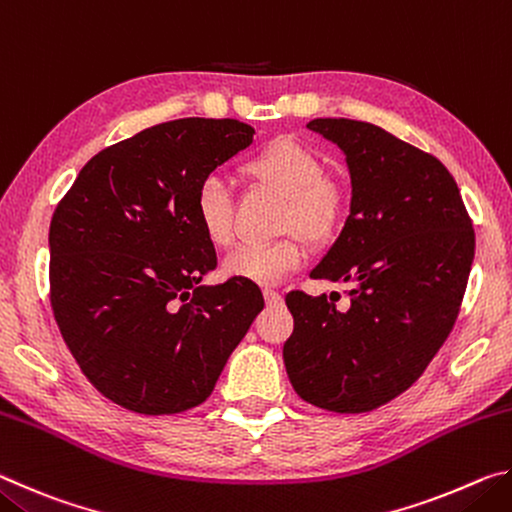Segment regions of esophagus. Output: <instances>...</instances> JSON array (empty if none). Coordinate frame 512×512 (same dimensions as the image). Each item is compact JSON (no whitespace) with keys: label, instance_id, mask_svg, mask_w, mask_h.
<instances>
[{"label":"esophagus","instance_id":"esophagus-1","mask_svg":"<svg viewBox=\"0 0 512 512\" xmlns=\"http://www.w3.org/2000/svg\"><path fill=\"white\" fill-rule=\"evenodd\" d=\"M264 298H266L268 305H282V296H280V291H275V289H271V287H266V289H264Z\"/></svg>","mask_w":512,"mask_h":512}]
</instances>
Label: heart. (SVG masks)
Segmentation results:
<instances>
[{"mask_svg":"<svg viewBox=\"0 0 512 512\" xmlns=\"http://www.w3.org/2000/svg\"><path fill=\"white\" fill-rule=\"evenodd\" d=\"M259 183L287 196L284 228L300 230L307 239L325 244L341 230L348 198L343 187L325 178V164L316 151L293 140L264 146L244 164ZM196 219L212 246L225 248L235 241V216L228 187L219 178H207L196 194ZM305 259L300 235L271 244H244L225 259V273L257 284H275L296 271Z\"/></svg>","mask_w":512,"mask_h":512,"instance_id":"1","label":"heart"}]
</instances>
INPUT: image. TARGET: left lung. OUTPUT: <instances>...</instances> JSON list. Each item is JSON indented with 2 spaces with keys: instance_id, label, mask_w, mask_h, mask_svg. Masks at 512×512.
Segmentation results:
<instances>
[{
  "instance_id": "obj_1",
  "label": "left lung",
  "mask_w": 512,
  "mask_h": 512,
  "mask_svg": "<svg viewBox=\"0 0 512 512\" xmlns=\"http://www.w3.org/2000/svg\"><path fill=\"white\" fill-rule=\"evenodd\" d=\"M350 171L339 239L309 275L334 296L287 293L293 334L282 357L293 391L318 409L366 413L404 393L443 348L474 262V230L445 164L384 128L314 119Z\"/></svg>"
}]
</instances>
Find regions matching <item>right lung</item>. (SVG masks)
<instances>
[{
  "mask_svg": "<svg viewBox=\"0 0 512 512\" xmlns=\"http://www.w3.org/2000/svg\"><path fill=\"white\" fill-rule=\"evenodd\" d=\"M253 135L237 119L164 121L94 155L56 207L51 309L83 375L128 411L205 402L264 309L244 277L201 284L216 253L196 219L198 189Z\"/></svg>",
  "mask_w": 512,
  "mask_h": 512,
  "instance_id": "add662e5",
  "label": "right lung"
}]
</instances>
